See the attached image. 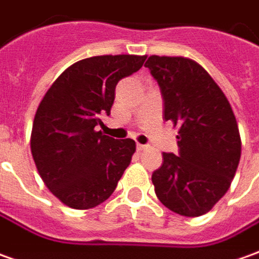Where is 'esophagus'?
Returning <instances> with one entry per match:
<instances>
[{"mask_svg": "<svg viewBox=\"0 0 259 259\" xmlns=\"http://www.w3.org/2000/svg\"><path fill=\"white\" fill-rule=\"evenodd\" d=\"M143 150H146V146H143V144H137V152H143Z\"/></svg>", "mask_w": 259, "mask_h": 259, "instance_id": "esophagus-1", "label": "esophagus"}]
</instances>
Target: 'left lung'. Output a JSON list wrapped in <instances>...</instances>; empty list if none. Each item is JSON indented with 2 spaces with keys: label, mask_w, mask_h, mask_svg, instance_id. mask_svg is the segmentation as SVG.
Instances as JSON below:
<instances>
[{
  "label": "left lung",
  "mask_w": 259,
  "mask_h": 259,
  "mask_svg": "<svg viewBox=\"0 0 259 259\" xmlns=\"http://www.w3.org/2000/svg\"><path fill=\"white\" fill-rule=\"evenodd\" d=\"M164 119L179 126V154L163 153L153 171L163 205L184 217L203 215L226 194L241 157V137L226 95L201 65L183 56H149Z\"/></svg>",
  "instance_id": "left-lung-1"
}]
</instances>
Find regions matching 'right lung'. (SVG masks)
Listing matches in <instances>:
<instances>
[{"instance_id": "add662e5", "label": "right lung", "mask_w": 259, "mask_h": 259, "mask_svg": "<svg viewBox=\"0 0 259 259\" xmlns=\"http://www.w3.org/2000/svg\"><path fill=\"white\" fill-rule=\"evenodd\" d=\"M146 56L103 55L70 65L36 109L31 152L49 191L65 205L89 210L112 196L130 164L136 143L105 136L120 79L143 66Z\"/></svg>"}]
</instances>
